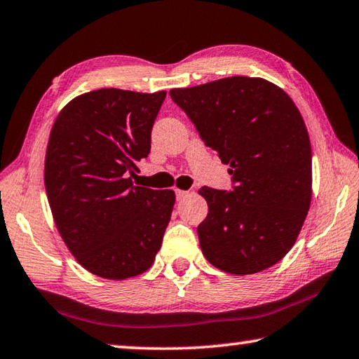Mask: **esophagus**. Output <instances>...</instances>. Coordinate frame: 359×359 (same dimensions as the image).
Here are the masks:
<instances>
[{
  "label": "esophagus",
  "instance_id": "1",
  "mask_svg": "<svg viewBox=\"0 0 359 359\" xmlns=\"http://www.w3.org/2000/svg\"><path fill=\"white\" fill-rule=\"evenodd\" d=\"M188 191H185V190H175V196H177V199L180 201V199H184V198H187L188 196Z\"/></svg>",
  "mask_w": 359,
  "mask_h": 359
}]
</instances>
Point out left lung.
Returning <instances> with one entry per match:
<instances>
[{"label":"left lung","instance_id":"left-lung-1","mask_svg":"<svg viewBox=\"0 0 359 359\" xmlns=\"http://www.w3.org/2000/svg\"><path fill=\"white\" fill-rule=\"evenodd\" d=\"M169 95L233 175V190H199L209 205L198 226L205 259L238 276L274 266L294 245L312 199L311 139L293 100L244 76Z\"/></svg>","mask_w":359,"mask_h":359}]
</instances>
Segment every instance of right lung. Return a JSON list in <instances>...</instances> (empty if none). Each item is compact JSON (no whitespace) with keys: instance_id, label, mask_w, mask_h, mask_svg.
Wrapping results in <instances>:
<instances>
[{"instance_id":"right-lung-1","label":"right lung","mask_w":359,"mask_h":359,"mask_svg":"<svg viewBox=\"0 0 359 359\" xmlns=\"http://www.w3.org/2000/svg\"><path fill=\"white\" fill-rule=\"evenodd\" d=\"M166 92L101 88L66 104L52 126L44 184L66 247L92 274L123 280L154 264L172 190L135 187Z\"/></svg>"}]
</instances>
